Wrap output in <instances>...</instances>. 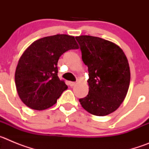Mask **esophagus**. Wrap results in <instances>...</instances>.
Instances as JSON below:
<instances>
[{
  "label": "esophagus",
  "mask_w": 149,
  "mask_h": 149,
  "mask_svg": "<svg viewBox=\"0 0 149 149\" xmlns=\"http://www.w3.org/2000/svg\"><path fill=\"white\" fill-rule=\"evenodd\" d=\"M76 84L75 82H69V86H74Z\"/></svg>",
  "instance_id": "obj_1"
}]
</instances>
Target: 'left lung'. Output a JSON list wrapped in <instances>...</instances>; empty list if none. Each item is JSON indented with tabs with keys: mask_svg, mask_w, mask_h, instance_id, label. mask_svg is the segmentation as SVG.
Returning a JSON list of instances; mask_svg holds the SVG:
<instances>
[{
	"mask_svg": "<svg viewBox=\"0 0 149 149\" xmlns=\"http://www.w3.org/2000/svg\"><path fill=\"white\" fill-rule=\"evenodd\" d=\"M75 38L89 77V93L79 101L89 113L108 115L119 108L127 93L131 72L127 57L119 46L108 40L92 36Z\"/></svg>",
	"mask_w": 149,
	"mask_h": 149,
	"instance_id": "1",
	"label": "left lung"
}]
</instances>
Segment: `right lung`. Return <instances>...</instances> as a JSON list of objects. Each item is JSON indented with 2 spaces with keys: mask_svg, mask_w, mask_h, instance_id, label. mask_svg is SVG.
Returning <instances> with one entry per match:
<instances>
[{
  "mask_svg": "<svg viewBox=\"0 0 149 149\" xmlns=\"http://www.w3.org/2000/svg\"><path fill=\"white\" fill-rule=\"evenodd\" d=\"M74 37L57 34L35 41L18 60L15 82L24 104L36 110L48 109L56 103L68 86L57 76V63L65 51L77 49Z\"/></svg>",
  "mask_w": 149,
  "mask_h": 149,
  "instance_id": "add662e5",
  "label": "right lung"
}]
</instances>
